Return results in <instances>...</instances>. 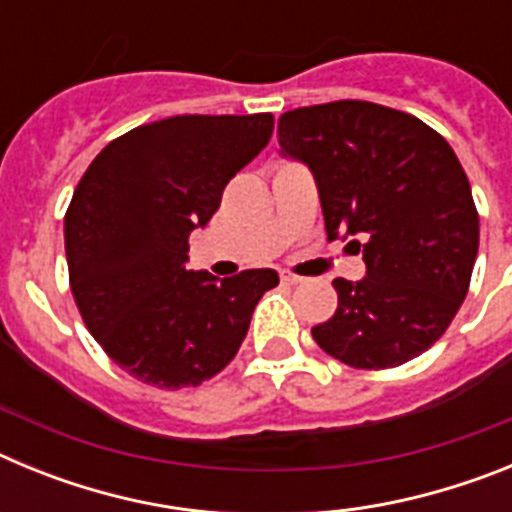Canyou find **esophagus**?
Returning <instances> with one entry per match:
<instances>
[{
    "mask_svg": "<svg viewBox=\"0 0 512 512\" xmlns=\"http://www.w3.org/2000/svg\"><path fill=\"white\" fill-rule=\"evenodd\" d=\"M282 282L289 284V287H297V284H302V282H305V279L297 277V274H289V271H284V274H282Z\"/></svg>",
    "mask_w": 512,
    "mask_h": 512,
    "instance_id": "esophagus-1",
    "label": "esophagus"
}]
</instances>
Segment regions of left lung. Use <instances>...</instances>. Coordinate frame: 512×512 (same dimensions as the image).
<instances>
[{"label": "left lung", "mask_w": 512, "mask_h": 512, "mask_svg": "<svg viewBox=\"0 0 512 512\" xmlns=\"http://www.w3.org/2000/svg\"><path fill=\"white\" fill-rule=\"evenodd\" d=\"M277 133L315 176L330 241L354 238L366 264L361 282L333 279L338 310L312 338L354 369L428 351L467 297L479 248L472 189L446 138L361 99L284 112Z\"/></svg>", "instance_id": "left-lung-1"}]
</instances>
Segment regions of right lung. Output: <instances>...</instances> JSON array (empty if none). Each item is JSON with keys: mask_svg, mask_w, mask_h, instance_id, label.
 I'll return each instance as SVG.
<instances>
[{"mask_svg": "<svg viewBox=\"0 0 512 512\" xmlns=\"http://www.w3.org/2000/svg\"><path fill=\"white\" fill-rule=\"evenodd\" d=\"M259 115H176L102 148L74 189L63 238L69 284L94 341L120 369L158 390L223 372L274 269L228 279L187 269L189 233L207 225L225 184L264 151Z\"/></svg>", "mask_w": 512, "mask_h": 512, "instance_id": "add662e5", "label": "right lung"}]
</instances>
